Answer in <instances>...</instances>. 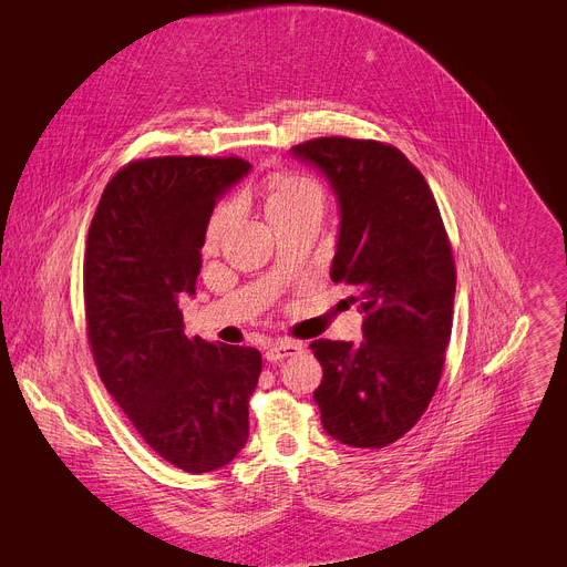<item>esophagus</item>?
Listing matches in <instances>:
<instances>
[{
	"label": "esophagus",
	"instance_id": "obj_1",
	"mask_svg": "<svg viewBox=\"0 0 567 567\" xmlns=\"http://www.w3.org/2000/svg\"><path fill=\"white\" fill-rule=\"evenodd\" d=\"M301 351H303V344H301V342H293V340H280V342H274L271 347L266 349V361H268V363H278V361L287 359V355L301 353Z\"/></svg>",
	"mask_w": 567,
	"mask_h": 567
}]
</instances>
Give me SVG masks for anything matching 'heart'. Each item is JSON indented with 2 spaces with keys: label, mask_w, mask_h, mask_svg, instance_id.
<instances>
[{
  "label": "heart",
  "mask_w": 567,
  "mask_h": 567,
  "mask_svg": "<svg viewBox=\"0 0 567 567\" xmlns=\"http://www.w3.org/2000/svg\"><path fill=\"white\" fill-rule=\"evenodd\" d=\"M323 202V190L308 174L299 172H278L266 178L264 184V208L268 220H278L287 214L299 212V208L308 204H321ZM234 218V206L223 204L216 216L208 223L206 229V248H216L218 241L223 238L227 225Z\"/></svg>",
  "instance_id": "b5f03b06"
}]
</instances>
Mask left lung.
<instances>
[{"mask_svg":"<svg viewBox=\"0 0 567 567\" xmlns=\"http://www.w3.org/2000/svg\"><path fill=\"white\" fill-rule=\"evenodd\" d=\"M340 208L331 280L355 289L363 342L315 340L321 425L353 449H383L425 413L453 329L455 261L439 206L400 148L319 137L291 146Z\"/></svg>","mask_w":567,"mask_h":567,"instance_id":"obj_1","label":"left lung"}]
</instances>
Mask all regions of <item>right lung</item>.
Instances as JSON below:
<instances>
[{"instance_id":"add662e5","label":"right lung","mask_w":567,"mask_h":567,"mask_svg":"<svg viewBox=\"0 0 567 567\" xmlns=\"http://www.w3.org/2000/svg\"><path fill=\"white\" fill-rule=\"evenodd\" d=\"M250 172L241 158L128 163L105 186L84 252L86 336L107 393L169 464L206 473L248 441L261 353L184 333L218 199Z\"/></svg>"}]
</instances>
